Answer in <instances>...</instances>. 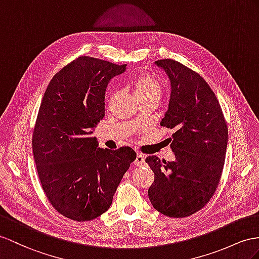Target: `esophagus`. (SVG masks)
I'll use <instances>...</instances> for the list:
<instances>
[{
	"label": "esophagus",
	"instance_id": "1",
	"mask_svg": "<svg viewBox=\"0 0 259 259\" xmlns=\"http://www.w3.org/2000/svg\"><path fill=\"white\" fill-rule=\"evenodd\" d=\"M145 163V157L143 154L141 153H138L137 154V157H136V161H135V164L137 165V166H142V165H144Z\"/></svg>",
	"mask_w": 259,
	"mask_h": 259
}]
</instances>
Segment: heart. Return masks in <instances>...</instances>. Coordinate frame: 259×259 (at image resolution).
Instances as JSON below:
<instances>
[{
    "label": "heart",
    "mask_w": 259,
    "mask_h": 259,
    "mask_svg": "<svg viewBox=\"0 0 259 259\" xmlns=\"http://www.w3.org/2000/svg\"><path fill=\"white\" fill-rule=\"evenodd\" d=\"M132 91H134L136 97L141 101L149 97H158L162 94V84L153 75L140 74L132 81Z\"/></svg>",
    "instance_id": "obj_1"
}]
</instances>
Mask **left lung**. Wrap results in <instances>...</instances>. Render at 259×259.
I'll use <instances>...</instances> for the list:
<instances>
[{
  "instance_id": "1",
  "label": "left lung",
  "mask_w": 259,
  "mask_h": 259,
  "mask_svg": "<svg viewBox=\"0 0 259 259\" xmlns=\"http://www.w3.org/2000/svg\"><path fill=\"white\" fill-rule=\"evenodd\" d=\"M170 82L168 109L161 125L174 129L175 161L155 155L145 162L154 173L148 195L153 208L170 218L196 213L214 195L227 154L228 127L221 106L197 72L171 59L155 61Z\"/></svg>"
}]
</instances>
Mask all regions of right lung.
<instances>
[{
	"label": "right lung",
	"mask_w": 259,
	"mask_h": 259,
	"mask_svg": "<svg viewBox=\"0 0 259 259\" xmlns=\"http://www.w3.org/2000/svg\"><path fill=\"white\" fill-rule=\"evenodd\" d=\"M125 71L92 57H78L52 77L32 134L41 187L59 213L91 221L107 211L137 153L129 147L98 148L93 129L105 116L110 79Z\"/></svg>",
	"instance_id": "obj_1"
}]
</instances>
